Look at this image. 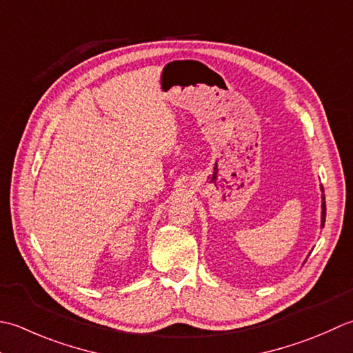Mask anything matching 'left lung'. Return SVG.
<instances>
[{
  "label": "left lung",
  "instance_id": "8db88e82",
  "mask_svg": "<svg viewBox=\"0 0 353 353\" xmlns=\"http://www.w3.org/2000/svg\"><path fill=\"white\" fill-rule=\"evenodd\" d=\"M326 221V203H325V193H323V203H321V227H325Z\"/></svg>",
  "mask_w": 353,
  "mask_h": 353
}]
</instances>
